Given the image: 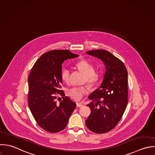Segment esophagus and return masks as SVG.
<instances>
[{
    "label": "esophagus",
    "mask_w": 155,
    "mask_h": 155,
    "mask_svg": "<svg viewBox=\"0 0 155 155\" xmlns=\"http://www.w3.org/2000/svg\"><path fill=\"white\" fill-rule=\"evenodd\" d=\"M76 106L78 107H82L84 106V104L82 103H76Z\"/></svg>",
    "instance_id": "1"
}]
</instances>
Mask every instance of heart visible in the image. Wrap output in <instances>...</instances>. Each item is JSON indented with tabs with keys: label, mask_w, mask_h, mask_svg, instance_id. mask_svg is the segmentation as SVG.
Wrapping results in <instances>:
<instances>
[{
	"label": "heart",
	"mask_w": 155,
	"mask_h": 155,
	"mask_svg": "<svg viewBox=\"0 0 155 155\" xmlns=\"http://www.w3.org/2000/svg\"><path fill=\"white\" fill-rule=\"evenodd\" d=\"M76 67L85 76V82L90 86L93 87L101 79V75L94 71V66L85 59H81L76 64ZM61 78L63 81L68 83L70 78V70L68 68H64L61 71ZM88 90L85 87H74L68 90V96L75 101H81L87 93Z\"/></svg>",
	"instance_id": "heart-1"
}]
</instances>
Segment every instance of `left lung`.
Masks as SVG:
<instances>
[{
  "mask_svg": "<svg viewBox=\"0 0 155 155\" xmlns=\"http://www.w3.org/2000/svg\"><path fill=\"white\" fill-rule=\"evenodd\" d=\"M86 53L101 59L106 67L101 86L88 97L92 101L87 105L91 114L85 121L91 131L104 134L117 125L126 108L127 71L120 59L107 51L97 49Z\"/></svg>",
  "mask_w": 155,
  "mask_h": 155,
  "instance_id": "left-lung-1",
  "label": "left lung"
}]
</instances>
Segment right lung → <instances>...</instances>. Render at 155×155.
<instances>
[{
	"instance_id": "right-lung-1",
	"label": "right lung",
	"mask_w": 155,
	"mask_h": 155,
	"mask_svg": "<svg viewBox=\"0 0 155 155\" xmlns=\"http://www.w3.org/2000/svg\"><path fill=\"white\" fill-rule=\"evenodd\" d=\"M79 56L68 50H52L43 54L34 65L29 75L28 105L40 127L56 133L67 125L76 103L65 96L61 88L62 64ZM59 95L63 100L59 104Z\"/></svg>"
}]
</instances>
